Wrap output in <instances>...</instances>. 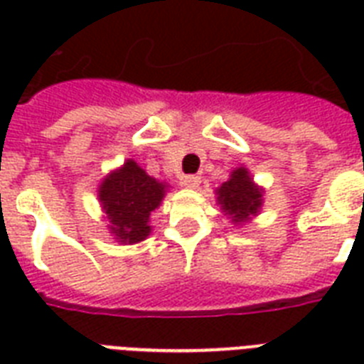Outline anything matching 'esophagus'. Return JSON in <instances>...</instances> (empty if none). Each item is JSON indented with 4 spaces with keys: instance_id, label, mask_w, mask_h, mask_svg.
Listing matches in <instances>:
<instances>
[{
    "instance_id": "obj_1",
    "label": "esophagus",
    "mask_w": 364,
    "mask_h": 364,
    "mask_svg": "<svg viewBox=\"0 0 364 364\" xmlns=\"http://www.w3.org/2000/svg\"><path fill=\"white\" fill-rule=\"evenodd\" d=\"M200 183H202V177L200 176H185L183 177V185L187 188H198Z\"/></svg>"
}]
</instances>
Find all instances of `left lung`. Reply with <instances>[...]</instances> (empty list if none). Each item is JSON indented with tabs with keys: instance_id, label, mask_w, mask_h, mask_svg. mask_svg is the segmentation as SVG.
I'll return each instance as SVG.
<instances>
[{
	"instance_id": "obj_1",
	"label": "left lung",
	"mask_w": 364,
	"mask_h": 364,
	"mask_svg": "<svg viewBox=\"0 0 364 364\" xmlns=\"http://www.w3.org/2000/svg\"><path fill=\"white\" fill-rule=\"evenodd\" d=\"M264 188L253 181L245 166L230 171V177L215 188L217 204L232 225H245L259 215Z\"/></svg>"
}]
</instances>
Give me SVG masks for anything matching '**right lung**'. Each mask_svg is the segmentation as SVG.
Listing matches in <instances>:
<instances>
[{"instance_id":"1","label":"right lung","mask_w":364,"mask_h":364,"mask_svg":"<svg viewBox=\"0 0 364 364\" xmlns=\"http://www.w3.org/2000/svg\"><path fill=\"white\" fill-rule=\"evenodd\" d=\"M168 183L159 181L128 159L109 171L98 187V200L109 232L122 245L139 243L151 234V213L168 193Z\"/></svg>"}]
</instances>
